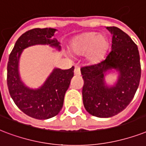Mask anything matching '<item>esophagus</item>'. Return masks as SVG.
Instances as JSON below:
<instances>
[{
    "label": "esophagus",
    "instance_id": "obj_1",
    "mask_svg": "<svg viewBox=\"0 0 146 146\" xmlns=\"http://www.w3.org/2000/svg\"><path fill=\"white\" fill-rule=\"evenodd\" d=\"M74 73L75 75H78V76L81 75V71H80V68H79L78 66H75V68H74Z\"/></svg>",
    "mask_w": 146,
    "mask_h": 146
}]
</instances>
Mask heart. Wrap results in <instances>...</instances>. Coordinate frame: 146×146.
<instances>
[{"label": "heart", "instance_id": "1", "mask_svg": "<svg viewBox=\"0 0 146 146\" xmlns=\"http://www.w3.org/2000/svg\"><path fill=\"white\" fill-rule=\"evenodd\" d=\"M108 40L104 35L88 33L78 37L72 43V50L78 55H87L89 61L95 62L104 55Z\"/></svg>", "mask_w": 146, "mask_h": 146}]
</instances>
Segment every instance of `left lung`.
<instances>
[{"mask_svg": "<svg viewBox=\"0 0 146 146\" xmlns=\"http://www.w3.org/2000/svg\"><path fill=\"white\" fill-rule=\"evenodd\" d=\"M112 35L111 50L104 59L82 67L84 108L92 116L109 118L123 111L133 100L141 77L139 53L130 37L116 27H106ZM116 74L114 82L106 80Z\"/></svg>", "mask_w": 146, "mask_h": 146, "instance_id": "1", "label": "left lung"}]
</instances>
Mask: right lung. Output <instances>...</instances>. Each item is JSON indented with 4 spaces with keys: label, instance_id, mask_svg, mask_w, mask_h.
I'll return each instance as SVG.
<instances>
[{
    "label": "right lung",
    "instance_id": "1",
    "mask_svg": "<svg viewBox=\"0 0 146 146\" xmlns=\"http://www.w3.org/2000/svg\"><path fill=\"white\" fill-rule=\"evenodd\" d=\"M56 31L52 28H36L27 31L16 42L9 57L7 87L11 98L21 111L37 119H49L61 111L74 68L65 70L54 68L40 87L32 88L21 78L20 58L25 48L36 45H48L60 52V42L54 38Z\"/></svg>",
    "mask_w": 146,
    "mask_h": 146
}]
</instances>
